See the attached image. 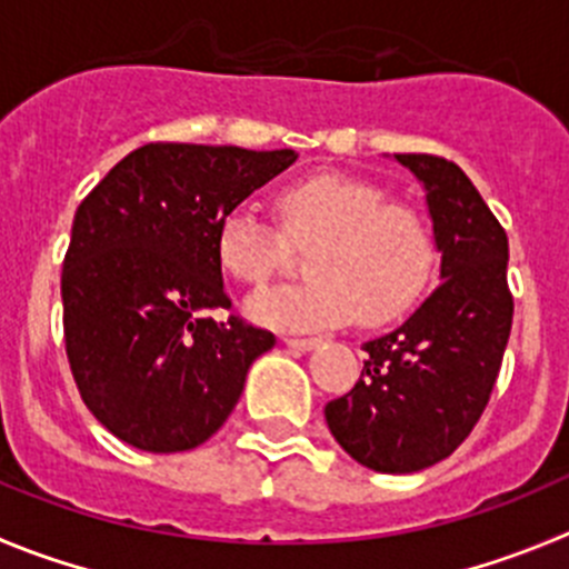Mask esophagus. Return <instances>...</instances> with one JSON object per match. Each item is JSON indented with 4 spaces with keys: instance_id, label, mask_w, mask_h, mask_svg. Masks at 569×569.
<instances>
[{
    "instance_id": "esophagus-1",
    "label": "esophagus",
    "mask_w": 569,
    "mask_h": 569,
    "mask_svg": "<svg viewBox=\"0 0 569 569\" xmlns=\"http://www.w3.org/2000/svg\"><path fill=\"white\" fill-rule=\"evenodd\" d=\"M283 342L289 345V348H297V350H311L320 345V339L317 337H283Z\"/></svg>"
}]
</instances>
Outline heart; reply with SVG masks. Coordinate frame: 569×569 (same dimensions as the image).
I'll return each mask as SVG.
<instances>
[{"label": "heart", "mask_w": 569, "mask_h": 569, "mask_svg": "<svg viewBox=\"0 0 569 569\" xmlns=\"http://www.w3.org/2000/svg\"><path fill=\"white\" fill-rule=\"evenodd\" d=\"M280 224L236 207L216 230L224 272L263 286L289 263L291 247L311 249V280L249 300L254 320L278 328H333L357 317L381 326L405 315L435 272V232L416 207L385 188L342 173L286 184L274 199Z\"/></svg>", "instance_id": "b5f03b06"}]
</instances>
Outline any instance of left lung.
I'll return each mask as SVG.
<instances>
[{
    "label": "left lung",
    "instance_id": "8db88e82",
    "mask_svg": "<svg viewBox=\"0 0 569 569\" xmlns=\"http://www.w3.org/2000/svg\"><path fill=\"white\" fill-rule=\"evenodd\" d=\"M423 182L443 283L392 333L365 342L353 390L326 405L337 443L385 475L421 471L471 435L511 337L508 236L471 179L435 153H396Z\"/></svg>",
    "mask_w": 569,
    "mask_h": 569
}]
</instances>
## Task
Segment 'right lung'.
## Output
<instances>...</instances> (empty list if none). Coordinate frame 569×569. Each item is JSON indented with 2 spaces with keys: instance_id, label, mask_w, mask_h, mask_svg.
<instances>
[{
  "instance_id": "add662e5",
  "label": "right lung",
  "mask_w": 569,
  "mask_h": 569,
  "mask_svg": "<svg viewBox=\"0 0 569 569\" xmlns=\"http://www.w3.org/2000/svg\"><path fill=\"white\" fill-rule=\"evenodd\" d=\"M297 153L148 142L78 204L63 254V345L83 405L142 452L219 432L274 333L230 315L216 230Z\"/></svg>"
}]
</instances>
